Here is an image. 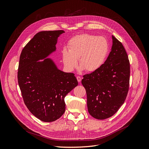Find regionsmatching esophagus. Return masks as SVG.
<instances>
[{"label":"esophagus","mask_w":149,"mask_h":149,"mask_svg":"<svg viewBox=\"0 0 149 149\" xmlns=\"http://www.w3.org/2000/svg\"><path fill=\"white\" fill-rule=\"evenodd\" d=\"M76 78H77V81H78L79 82H80V81H81V77H80V76H77Z\"/></svg>","instance_id":"obj_1"}]
</instances>
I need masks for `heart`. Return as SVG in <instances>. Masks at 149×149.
<instances>
[{
  "label": "heart",
  "mask_w": 149,
  "mask_h": 149,
  "mask_svg": "<svg viewBox=\"0 0 149 149\" xmlns=\"http://www.w3.org/2000/svg\"><path fill=\"white\" fill-rule=\"evenodd\" d=\"M109 50V43L105 38L80 34L69 40L68 49L64 48L62 50V61L65 66L72 71L77 66L79 59L81 69L93 72L103 66Z\"/></svg>",
  "instance_id": "1"
}]
</instances>
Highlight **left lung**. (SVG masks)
<instances>
[{"label":"left lung","instance_id":"obj_1","mask_svg":"<svg viewBox=\"0 0 149 149\" xmlns=\"http://www.w3.org/2000/svg\"><path fill=\"white\" fill-rule=\"evenodd\" d=\"M113 45L107 58L97 71L83 75L90 114L103 120L114 114L124 103L130 81V62L122 43L112 36Z\"/></svg>","mask_w":149,"mask_h":149}]
</instances>
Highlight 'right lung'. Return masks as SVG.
<instances>
[{
	"label": "right lung",
	"instance_id": "add662e5",
	"mask_svg": "<svg viewBox=\"0 0 149 149\" xmlns=\"http://www.w3.org/2000/svg\"><path fill=\"white\" fill-rule=\"evenodd\" d=\"M65 31H42L23 49L19 58L17 80L24 103L35 117L45 122H54L65 113V97L77 86L73 73L57 69L50 58L57 39Z\"/></svg>",
	"mask_w": 149,
	"mask_h": 149
}]
</instances>
